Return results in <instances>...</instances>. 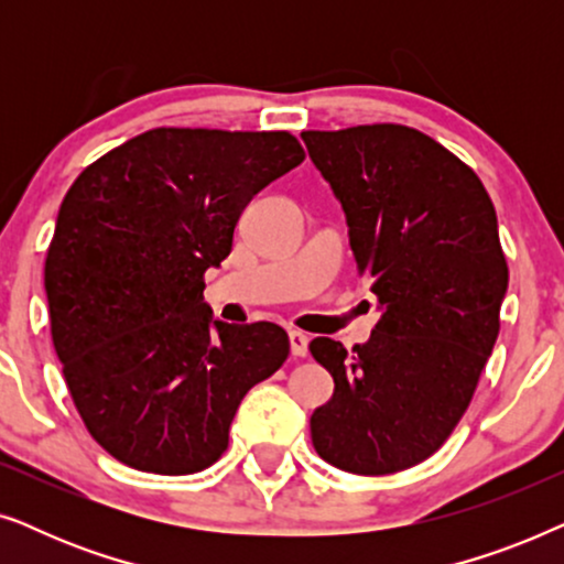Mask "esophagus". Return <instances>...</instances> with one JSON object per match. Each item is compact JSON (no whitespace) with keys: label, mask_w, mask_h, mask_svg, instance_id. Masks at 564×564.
Here are the masks:
<instances>
[{"label":"esophagus","mask_w":564,"mask_h":564,"mask_svg":"<svg viewBox=\"0 0 564 564\" xmlns=\"http://www.w3.org/2000/svg\"><path fill=\"white\" fill-rule=\"evenodd\" d=\"M307 344H311V338H307L303 330H290L292 357H307Z\"/></svg>","instance_id":"34e87169"}]
</instances>
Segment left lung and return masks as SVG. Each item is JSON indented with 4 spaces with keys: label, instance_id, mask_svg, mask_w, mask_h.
<instances>
[{
    "label": "left lung",
    "instance_id": "obj_1",
    "mask_svg": "<svg viewBox=\"0 0 564 564\" xmlns=\"http://www.w3.org/2000/svg\"><path fill=\"white\" fill-rule=\"evenodd\" d=\"M303 141L382 311L351 354L311 341L336 384L311 419L313 446L346 473L392 475L449 438L496 346L508 288L496 207L465 161L415 128L303 130Z\"/></svg>",
    "mask_w": 564,
    "mask_h": 564
}]
</instances>
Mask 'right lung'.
Here are the masks:
<instances>
[{
    "label": "right lung",
    "mask_w": 564,
    "mask_h": 564,
    "mask_svg": "<svg viewBox=\"0 0 564 564\" xmlns=\"http://www.w3.org/2000/svg\"><path fill=\"white\" fill-rule=\"evenodd\" d=\"M303 159L288 130L153 128L66 192L45 257L51 336L84 426L122 465L210 467L246 392L288 359L280 326L213 321L203 290L243 207Z\"/></svg>",
    "instance_id": "add662e5"
}]
</instances>
